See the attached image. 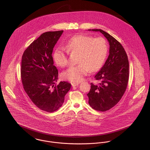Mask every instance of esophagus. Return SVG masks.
<instances>
[{
  "label": "esophagus",
  "mask_w": 150,
  "mask_h": 150,
  "mask_svg": "<svg viewBox=\"0 0 150 150\" xmlns=\"http://www.w3.org/2000/svg\"><path fill=\"white\" fill-rule=\"evenodd\" d=\"M79 83H71V86H72L73 87H74V86H79Z\"/></svg>",
  "instance_id": "obj_1"
}]
</instances>
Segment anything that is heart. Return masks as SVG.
<instances>
[{"mask_svg": "<svg viewBox=\"0 0 150 150\" xmlns=\"http://www.w3.org/2000/svg\"><path fill=\"white\" fill-rule=\"evenodd\" d=\"M65 48L58 47L53 53V59L58 66L68 64L69 52L79 53L78 64L71 66L62 73L64 80L79 83L91 71H96L103 64L107 56V42L102 37L94 38L85 35H76L67 40Z\"/></svg>", "mask_w": 150, "mask_h": 150, "instance_id": "b5f03b06", "label": "heart"}]
</instances>
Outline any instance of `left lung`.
Instances as JSON below:
<instances>
[{
  "label": "left lung",
  "instance_id": "1",
  "mask_svg": "<svg viewBox=\"0 0 150 150\" xmlns=\"http://www.w3.org/2000/svg\"><path fill=\"white\" fill-rule=\"evenodd\" d=\"M88 30L102 33L110 45L108 58L95 76L100 83H91L87 94L91 107L97 111H106L118 103L127 89L129 67L128 56L121 44L107 32L102 29Z\"/></svg>",
  "mask_w": 150,
  "mask_h": 150
}]
</instances>
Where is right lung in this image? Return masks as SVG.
<instances>
[{"mask_svg": "<svg viewBox=\"0 0 150 150\" xmlns=\"http://www.w3.org/2000/svg\"><path fill=\"white\" fill-rule=\"evenodd\" d=\"M64 30L47 32L25 50L22 57L21 76L25 91L32 102L43 111L52 112L61 107L71 84H55L58 70L54 65L53 48Z\"/></svg>", "mask_w": 150, "mask_h": 150, "instance_id": "right-lung-1", "label": "right lung"}]
</instances>
